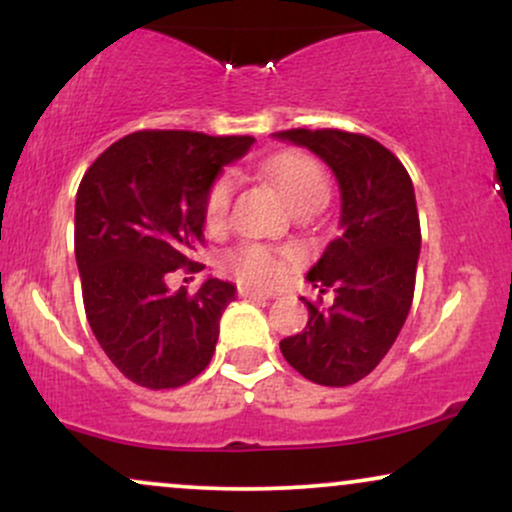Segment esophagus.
Segmentation results:
<instances>
[{"instance_id":"1","label":"esophagus","mask_w":512,"mask_h":512,"mask_svg":"<svg viewBox=\"0 0 512 512\" xmlns=\"http://www.w3.org/2000/svg\"><path fill=\"white\" fill-rule=\"evenodd\" d=\"M238 296L240 298H255V301H269V298H274V293L257 291V289H252V286H238Z\"/></svg>"}]
</instances>
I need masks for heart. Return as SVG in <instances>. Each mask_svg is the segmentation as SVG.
I'll return each instance as SVG.
<instances>
[{
	"mask_svg": "<svg viewBox=\"0 0 512 512\" xmlns=\"http://www.w3.org/2000/svg\"><path fill=\"white\" fill-rule=\"evenodd\" d=\"M267 175L291 209L305 207V204H325L330 197V182H327L325 170L315 158L305 154H284L274 158L267 166ZM233 190H236V180L231 175H221L211 185L207 202H204V223L211 231L226 226ZM226 264L245 284L272 286L286 276L289 257L262 243H245L228 252Z\"/></svg>",
	"mask_w": 512,
	"mask_h": 512,
	"instance_id": "1",
	"label": "heart"
}]
</instances>
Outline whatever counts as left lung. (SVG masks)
I'll return each mask as SVG.
<instances>
[{"label":"left lung","mask_w":512,"mask_h":512,"mask_svg":"<svg viewBox=\"0 0 512 512\" xmlns=\"http://www.w3.org/2000/svg\"><path fill=\"white\" fill-rule=\"evenodd\" d=\"M274 137L320 156L342 192V233L308 272L334 301L322 308V298H301L308 325L281 339V354L317 385H354L383 361L409 315L421 250L414 185L402 161L366 134L284 129Z\"/></svg>","instance_id":"left-lung-1"}]
</instances>
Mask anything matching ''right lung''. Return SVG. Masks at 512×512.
<instances>
[{
  "mask_svg": "<svg viewBox=\"0 0 512 512\" xmlns=\"http://www.w3.org/2000/svg\"><path fill=\"white\" fill-rule=\"evenodd\" d=\"M252 137L142 129L117 139L81 178L74 252L88 325L125 378L170 390L209 366L236 286L207 279L170 291V272H199L204 202L223 166Z\"/></svg>",
  "mask_w": 512,
  "mask_h": 512,
  "instance_id": "1",
  "label": "right lung"
}]
</instances>
